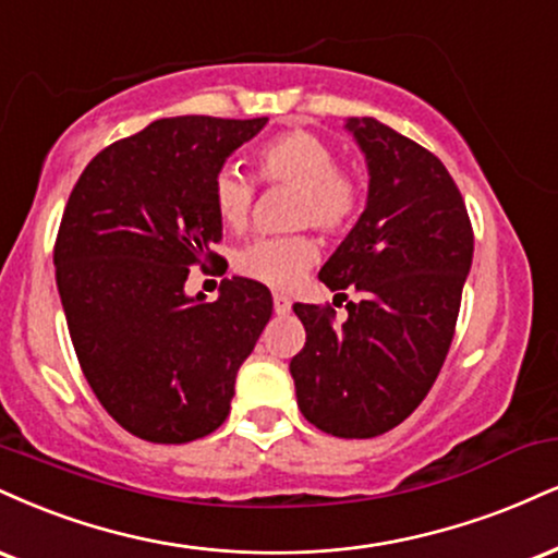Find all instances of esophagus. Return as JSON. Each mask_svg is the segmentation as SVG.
I'll return each mask as SVG.
<instances>
[{
  "instance_id": "1",
  "label": "esophagus",
  "mask_w": 558,
  "mask_h": 558,
  "mask_svg": "<svg viewBox=\"0 0 558 558\" xmlns=\"http://www.w3.org/2000/svg\"><path fill=\"white\" fill-rule=\"evenodd\" d=\"M272 306H275V314H288L291 312V299L283 296V293H275Z\"/></svg>"
}]
</instances>
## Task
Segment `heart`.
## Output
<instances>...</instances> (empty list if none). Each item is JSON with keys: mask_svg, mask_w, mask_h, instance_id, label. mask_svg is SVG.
<instances>
[{"mask_svg": "<svg viewBox=\"0 0 558 558\" xmlns=\"http://www.w3.org/2000/svg\"><path fill=\"white\" fill-rule=\"evenodd\" d=\"M257 173L270 184L296 186V220L322 231H345L364 205V186L351 171L338 169V156L314 132H280L254 150ZM213 207L220 223L241 231L250 220L254 184L244 173L220 169L213 179ZM319 257L317 241L308 236L257 239L236 254V270L278 291L296 286Z\"/></svg>", "mask_w": 558, "mask_h": 558, "instance_id": "1", "label": "heart"}]
</instances>
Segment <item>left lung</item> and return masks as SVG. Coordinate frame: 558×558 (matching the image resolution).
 Listing matches in <instances>:
<instances>
[{"label": "left lung", "mask_w": 558, "mask_h": 558, "mask_svg": "<svg viewBox=\"0 0 558 558\" xmlns=\"http://www.w3.org/2000/svg\"><path fill=\"white\" fill-rule=\"evenodd\" d=\"M364 153L366 207L319 270L348 301L293 304L306 345L291 377L308 424L343 439H372L411 415L439 377L473 265V228L452 177L434 153L374 117L345 119Z\"/></svg>", "instance_id": "left-lung-1"}]
</instances>
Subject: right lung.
I'll use <instances>...</instances> for the list:
<instances>
[{
	"instance_id": "obj_1",
	"label": "right lung",
	"mask_w": 558,
	"mask_h": 558,
	"mask_svg": "<svg viewBox=\"0 0 558 558\" xmlns=\"http://www.w3.org/2000/svg\"><path fill=\"white\" fill-rule=\"evenodd\" d=\"M259 119L173 117L100 150L77 179L53 246L72 345L100 405L126 432L184 445L215 432L270 322L262 283L231 278L215 301L184 291L218 259L213 179Z\"/></svg>"
}]
</instances>
